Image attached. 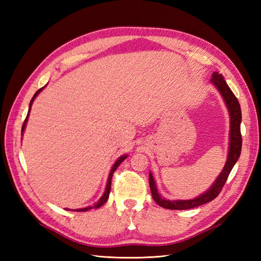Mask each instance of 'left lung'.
<instances>
[{
    "label": "left lung",
    "instance_id": "1",
    "mask_svg": "<svg viewBox=\"0 0 261 261\" xmlns=\"http://www.w3.org/2000/svg\"><path fill=\"white\" fill-rule=\"evenodd\" d=\"M211 84L216 86V88L222 96L225 106L227 108L228 114H230V143H228V152H227V159L225 162L224 168L221 171L219 176L216 178L215 183H213L209 189H207L203 194L196 197L194 199L189 200H168L163 198V197L158 192L155 180L151 174L149 173V185L150 191L153 200L159 204L160 207L165 209H172V210H186L191 208L199 207L201 204L212 201L222 191V187L224 186L225 181L227 179L228 174L232 171L234 164L239 160L241 155L242 150V135H241V122H242V111L241 106L239 103V100L234 96V93L227 86L226 82L224 81V77L215 72L212 74Z\"/></svg>",
    "mask_w": 261,
    "mask_h": 261
}]
</instances>
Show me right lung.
I'll return each instance as SVG.
<instances>
[{
    "label": "right lung",
    "mask_w": 261,
    "mask_h": 261,
    "mask_svg": "<svg viewBox=\"0 0 261 261\" xmlns=\"http://www.w3.org/2000/svg\"><path fill=\"white\" fill-rule=\"evenodd\" d=\"M46 86V85H45ZM44 86V87H45ZM44 87H42V88H40L39 89L36 93H35V96L33 97V99H31V101H30V105H29V110H28V113H27V116H26V120H25V122H23V124H22V127H21V135L23 134V130H25V128H26V124H27V121H28V117H29V113H30V110H31V106H33V103H34V101H35V99L37 98V96L39 93H40L42 90H43V88ZM128 155L127 154H124V155H121L120 158H118V159L115 161V163L113 164V167H112V169H111V171H110V174H109V177H108V181H107V186H106V191H105V193H103V195L101 196V198L93 204V206H89V207H86V208H81V209H74L73 211H88V210H90V209H97V208H100L101 206H103V204L107 202V200L109 199V195H110V191H111V179H112V176H113V173L115 172V170L118 168V165H120L126 158H127ZM66 210H69V209H66Z\"/></svg>",
    "instance_id": "add662e5"
}]
</instances>
